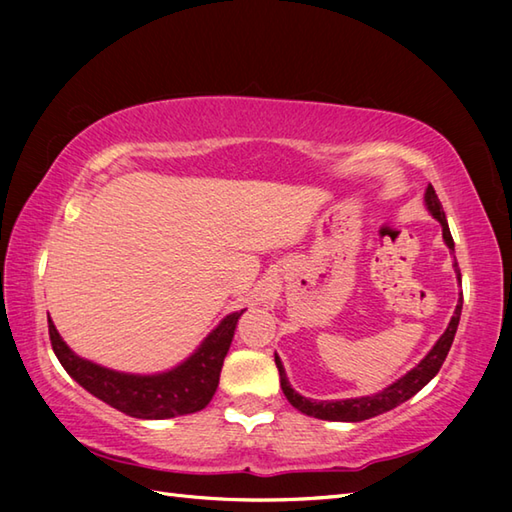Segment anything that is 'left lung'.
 I'll use <instances>...</instances> for the list:
<instances>
[{"mask_svg":"<svg viewBox=\"0 0 512 512\" xmlns=\"http://www.w3.org/2000/svg\"><path fill=\"white\" fill-rule=\"evenodd\" d=\"M424 202H427L431 215L442 224L444 242H447V246L453 250V237H451L449 224H447V215H444L442 204L436 195V189H433L431 184L427 187V193H424ZM453 266H455V273H458V279H462L458 262H455ZM460 314H462V295H460L458 306H455V314H453L447 332L440 336L438 343L433 345V350L422 358L418 367H413L409 374H405L400 380H396L394 385H389L387 389L380 391V394L350 398V400H308V398L299 396L297 391L290 387L286 372H284V365H281L279 356H275L281 389H284V394L292 407L299 409L301 413H306V416H312V418L334 420V422H361L367 418H374V416H378V413L394 409V407L402 405L405 400H409L413 394H418V391L440 372L444 358H447V354L451 350L453 336H455V332H458Z\"/></svg>","mask_w":512,"mask_h":512,"instance_id":"1","label":"left lung"}]
</instances>
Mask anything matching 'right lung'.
<instances>
[{
    "instance_id": "obj_1",
    "label": "right lung",
    "mask_w": 512,
    "mask_h": 512,
    "mask_svg": "<svg viewBox=\"0 0 512 512\" xmlns=\"http://www.w3.org/2000/svg\"><path fill=\"white\" fill-rule=\"evenodd\" d=\"M244 310L228 314V317L217 325V328L206 336L202 347L182 365L165 374L156 376H134L121 374L94 365L90 361L76 356L68 345L63 343L57 328L48 317V334L52 350L57 354L59 363L63 365L76 383L85 387L101 398L107 405L127 413L132 418L143 420H162L176 418L184 413H195L209 405L217 383H220V372L224 365V356L231 347L237 319L242 317Z\"/></svg>"
}]
</instances>
